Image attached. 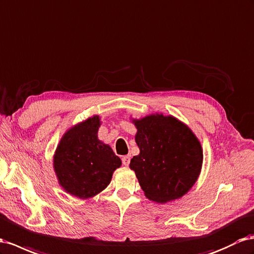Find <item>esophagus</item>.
Segmentation results:
<instances>
[{"label": "esophagus", "mask_w": 254, "mask_h": 254, "mask_svg": "<svg viewBox=\"0 0 254 254\" xmlns=\"http://www.w3.org/2000/svg\"><path fill=\"white\" fill-rule=\"evenodd\" d=\"M122 161H123V164H124L125 167H128L129 163H130V155H127V156H124L122 158Z\"/></svg>", "instance_id": "esophagus-1"}]
</instances>
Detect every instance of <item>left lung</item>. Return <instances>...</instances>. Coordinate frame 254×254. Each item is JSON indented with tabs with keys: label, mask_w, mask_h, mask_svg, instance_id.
I'll return each instance as SVG.
<instances>
[{
	"label": "left lung",
	"mask_w": 254,
	"mask_h": 254,
	"mask_svg": "<svg viewBox=\"0 0 254 254\" xmlns=\"http://www.w3.org/2000/svg\"><path fill=\"white\" fill-rule=\"evenodd\" d=\"M140 154L129 167L150 201L167 203L186 194L201 172L203 150L191 129L174 116L132 120Z\"/></svg>",
	"instance_id": "1"
}]
</instances>
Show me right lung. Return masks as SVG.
<instances>
[{
	"label": "right lung",
	"mask_w": 254,
	"mask_h": 254,
	"mask_svg": "<svg viewBox=\"0 0 254 254\" xmlns=\"http://www.w3.org/2000/svg\"><path fill=\"white\" fill-rule=\"evenodd\" d=\"M98 115L74 125L62 136L53 157L59 184L67 193L88 198L101 192L111 182L122 160L98 136Z\"/></svg>",
	"instance_id": "add662e5"
}]
</instances>
